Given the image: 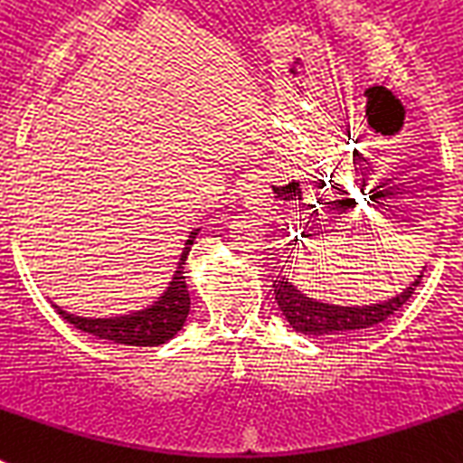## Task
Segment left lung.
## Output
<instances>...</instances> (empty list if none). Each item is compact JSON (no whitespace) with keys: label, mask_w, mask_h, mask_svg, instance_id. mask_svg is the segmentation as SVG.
Here are the masks:
<instances>
[{"label":"left lung","mask_w":463,"mask_h":463,"mask_svg":"<svg viewBox=\"0 0 463 463\" xmlns=\"http://www.w3.org/2000/svg\"><path fill=\"white\" fill-rule=\"evenodd\" d=\"M421 278L423 273L391 301L372 306H329L322 301H313L285 278L275 279L273 294L282 316L297 332L310 334V336H341V334L367 332L388 320L395 310H400L410 301L414 289L421 285Z\"/></svg>","instance_id":"obj_1"}]
</instances>
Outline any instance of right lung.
Returning <instances> with one entry per match:
<instances>
[{
	"mask_svg": "<svg viewBox=\"0 0 463 463\" xmlns=\"http://www.w3.org/2000/svg\"><path fill=\"white\" fill-rule=\"evenodd\" d=\"M197 231L190 232V240L185 242V250L178 261V270L174 275L172 285L165 291V297L159 298L157 304L150 308L134 313V316L124 317H110V320H87V317H75L65 313L63 308H58V316L68 320L72 327L80 332L91 334L96 339H106L112 344H124V345H162L169 339H174L178 329L184 327L185 317L190 310V294L188 285H185L184 275V263L188 259V251L195 242Z\"/></svg>",
	"mask_w": 463,
	"mask_h": 463,
	"instance_id": "add662e5",
	"label": "right lung"
}]
</instances>
